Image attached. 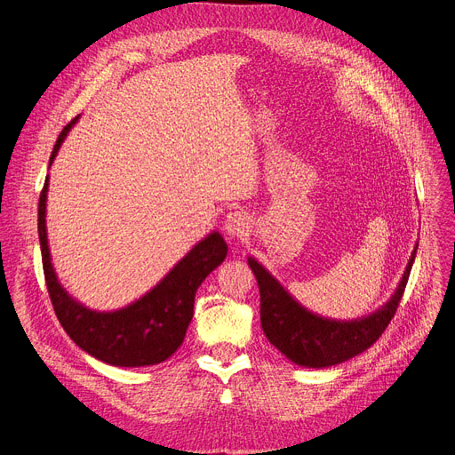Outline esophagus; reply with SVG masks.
<instances>
[{"label":"esophagus","mask_w":455,"mask_h":455,"mask_svg":"<svg viewBox=\"0 0 455 455\" xmlns=\"http://www.w3.org/2000/svg\"><path fill=\"white\" fill-rule=\"evenodd\" d=\"M251 228V221H249V215L245 212H230L227 213V218L223 221V230L228 237H243Z\"/></svg>","instance_id":"obj_1"}]
</instances>
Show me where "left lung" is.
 Masks as SVG:
<instances>
[{
	"label": "left lung",
	"mask_w": 455,
	"mask_h": 455,
	"mask_svg": "<svg viewBox=\"0 0 455 455\" xmlns=\"http://www.w3.org/2000/svg\"><path fill=\"white\" fill-rule=\"evenodd\" d=\"M417 247L391 299L376 312L352 321L328 319L309 312L258 259L249 256V267L259 288V319L266 338L288 360L307 369L339 365L365 352L395 317L417 256Z\"/></svg>",
	"instance_id": "left-lung-1"
}]
</instances>
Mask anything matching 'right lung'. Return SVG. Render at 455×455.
<instances>
[{
  "label": "right lung",
  "mask_w": 455,
  "mask_h": 455,
  "mask_svg": "<svg viewBox=\"0 0 455 455\" xmlns=\"http://www.w3.org/2000/svg\"><path fill=\"white\" fill-rule=\"evenodd\" d=\"M77 119L79 117L69 122L59 134L50 165ZM47 188H50V175L45 177L38 201V240L47 291H50L57 319L68 336L95 360L114 367H148L165 362L184 341L189 321L194 317V302L199 285L227 258L228 247L223 235L218 230L210 232L177 261L175 267L153 290L138 300L114 312H100L76 300L59 282L52 264L50 243H47Z\"/></svg>",
  "instance_id": "right-lung-1"
}]
</instances>
